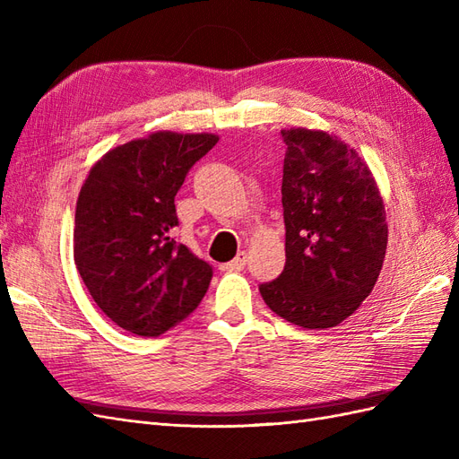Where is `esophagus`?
I'll use <instances>...</instances> for the list:
<instances>
[{"label":"esophagus","mask_w":459,"mask_h":459,"mask_svg":"<svg viewBox=\"0 0 459 459\" xmlns=\"http://www.w3.org/2000/svg\"><path fill=\"white\" fill-rule=\"evenodd\" d=\"M246 262H248V257H246V252H238V255L234 257L232 262L222 265V269H225V272H240V269L246 267Z\"/></svg>","instance_id":"34e87169"}]
</instances>
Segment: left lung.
<instances>
[{"label":"left lung","mask_w":459,"mask_h":459,"mask_svg":"<svg viewBox=\"0 0 459 459\" xmlns=\"http://www.w3.org/2000/svg\"><path fill=\"white\" fill-rule=\"evenodd\" d=\"M281 135L287 262L260 292L281 318L325 330L349 318L376 285L387 246L385 209L372 172L345 141L307 127Z\"/></svg>","instance_id":"1"}]
</instances>
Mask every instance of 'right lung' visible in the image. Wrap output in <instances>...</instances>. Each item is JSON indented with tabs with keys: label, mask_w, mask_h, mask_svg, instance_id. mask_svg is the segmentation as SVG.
Masks as SVG:
<instances>
[{
	"label": "right lung",
	"mask_w": 459,
	"mask_h": 459,
	"mask_svg": "<svg viewBox=\"0 0 459 459\" xmlns=\"http://www.w3.org/2000/svg\"><path fill=\"white\" fill-rule=\"evenodd\" d=\"M213 134L157 132L108 151L81 187L74 257L97 307L126 332L159 337L187 318L213 267L172 238L174 195Z\"/></svg>",
	"instance_id": "add662e5"
}]
</instances>
